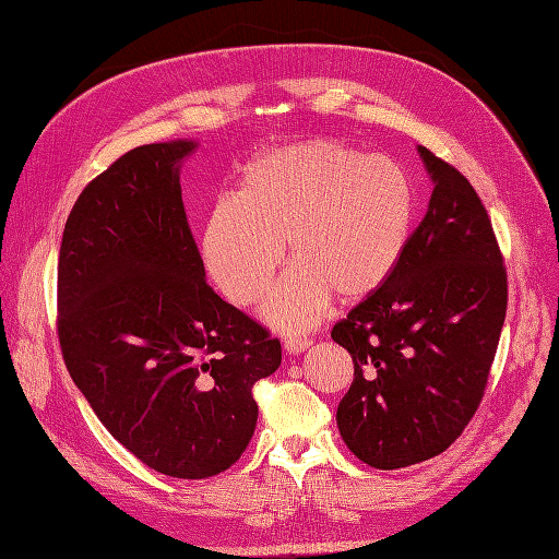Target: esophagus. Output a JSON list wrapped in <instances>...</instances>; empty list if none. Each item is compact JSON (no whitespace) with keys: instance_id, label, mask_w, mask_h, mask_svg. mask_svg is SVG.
Returning a JSON list of instances; mask_svg holds the SVG:
<instances>
[{"instance_id":"esophagus-1","label":"esophagus","mask_w":559,"mask_h":559,"mask_svg":"<svg viewBox=\"0 0 559 559\" xmlns=\"http://www.w3.org/2000/svg\"><path fill=\"white\" fill-rule=\"evenodd\" d=\"M312 344L310 337H284V349L288 354H302Z\"/></svg>"}]
</instances>
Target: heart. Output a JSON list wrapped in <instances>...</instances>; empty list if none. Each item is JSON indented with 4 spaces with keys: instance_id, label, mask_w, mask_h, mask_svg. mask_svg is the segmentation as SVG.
<instances>
[{
    "instance_id": "1",
    "label": "heart",
    "mask_w": 559,
    "mask_h": 559,
    "mask_svg": "<svg viewBox=\"0 0 559 559\" xmlns=\"http://www.w3.org/2000/svg\"><path fill=\"white\" fill-rule=\"evenodd\" d=\"M414 182L386 155L331 139L288 143L249 162L236 199L210 213L201 252L210 277L240 307L257 302L286 257L288 273L265 302L280 329H310L335 294L358 300L389 280L409 242Z\"/></svg>"
}]
</instances>
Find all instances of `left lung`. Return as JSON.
I'll return each mask as SVG.
<instances>
[{
    "label": "left lung",
    "mask_w": 559,
    "mask_h": 559,
    "mask_svg": "<svg viewBox=\"0 0 559 559\" xmlns=\"http://www.w3.org/2000/svg\"><path fill=\"white\" fill-rule=\"evenodd\" d=\"M428 213L377 292L331 337L354 358L337 407L349 451L377 469L444 453L484 397L507 317V267L469 180L418 145Z\"/></svg>",
    "instance_id": "left-lung-1"
}]
</instances>
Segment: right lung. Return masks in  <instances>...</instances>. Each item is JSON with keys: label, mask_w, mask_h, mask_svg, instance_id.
Here are the masks:
<instances>
[{"label": "right lung", "mask_w": 559, "mask_h": 559, "mask_svg": "<svg viewBox=\"0 0 559 559\" xmlns=\"http://www.w3.org/2000/svg\"><path fill=\"white\" fill-rule=\"evenodd\" d=\"M197 141L129 150L69 213L57 335L75 386L120 444L176 478H207L247 449L252 389L282 362L261 323L222 300L182 205Z\"/></svg>", "instance_id": "obj_1"}]
</instances>
